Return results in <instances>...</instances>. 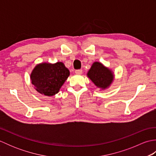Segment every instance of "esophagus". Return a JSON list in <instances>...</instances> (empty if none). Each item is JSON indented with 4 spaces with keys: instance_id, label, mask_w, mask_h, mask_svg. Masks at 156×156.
<instances>
[{
    "instance_id": "obj_1",
    "label": "esophagus",
    "mask_w": 156,
    "mask_h": 156,
    "mask_svg": "<svg viewBox=\"0 0 156 156\" xmlns=\"http://www.w3.org/2000/svg\"><path fill=\"white\" fill-rule=\"evenodd\" d=\"M75 73L76 74H82V69H76V70H75Z\"/></svg>"
}]
</instances>
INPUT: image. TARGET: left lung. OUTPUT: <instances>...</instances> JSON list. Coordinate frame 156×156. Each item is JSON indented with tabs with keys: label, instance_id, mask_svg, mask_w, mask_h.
<instances>
[{
	"label": "left lung",
	"instance_id": "8db88e82",
	"mask_svg": "<svg viewBox=\"0 0 156 156\" xmlns=\"http://www.w3.org/2000/svg\"><path fill=\"white\" fill-rule=\"evenodd\" d=\"M87 76L97 87L102 89L108 88L114 79L113 73L111 69L98 62L93 63Z\"/></svg>",
	"mask_w": 156,
	"mask_h": 156
}]
</instances>
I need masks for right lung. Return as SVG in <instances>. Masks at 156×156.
I'll return each instance as SVG.
<instances>
[{
	"mask_svg": "<svg viewBox=\"0 0 156 156\" xmlns=\"http://www.w3.org/2000/svg\"><path fill=\"white\" fill-rule=\"evenodd\" d=\"M69 75L68 69L62 62L54 64L41 63L33 69L31 80L35 90L39 93L54 96L59 92Z\"/></svg>",
	"mask_w": 156,
	"mask_h": 156,
	"instance_id": "obj_1",
	"label": "right lung"
}]
</instances>
